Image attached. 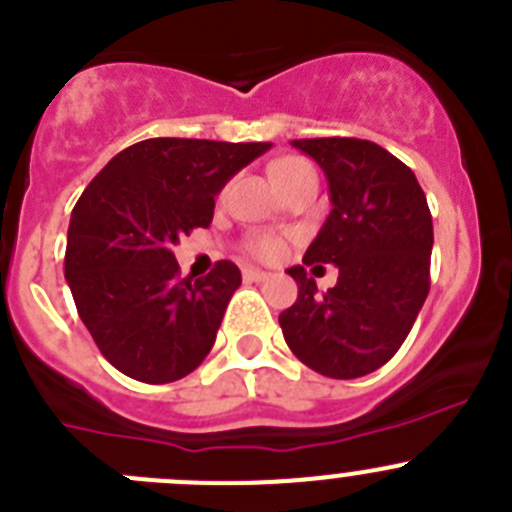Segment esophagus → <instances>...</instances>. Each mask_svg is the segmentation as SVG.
Returning <instances> with one entry per match:
<instances>
[{"mask_svg": "<svg viewBox=\"0 0 512 512\" xmlns=\"http://www.w3.org/2000/svg\"><path fill=\"white\" fill-rule=\"evenodd\" d=\"M242 278L250 280V283H262V280L270 278V272L257 270V267H245V270H242Z\"/></svg>", "mask_w": 512, "mask_h": 512, "instance_id": "esophagus-1", "label": "esophagus"}]
</instances>
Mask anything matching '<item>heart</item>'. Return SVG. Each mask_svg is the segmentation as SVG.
Returning <instances> with one entry per match:
<instances>
[{
    "instance_id": "1",
    "label": "heart",
    "mask_w": 512,
    "mask_h": 512,
    "mask_svg": "<svg viewBox=\"0 0 512 512\" xmlns=\"http://www.w3.org/2000/svg\"><path fill=\"white\" fill-rule=\"evenodd\" d=\"M305 166L308 164L300 159H280L272 164L270 174L272 179H275V176L290 174V171L305 169ZM245 252L247 255L257 257V260L272 262V260H278V257L285 252V240L283 237H278V234H260V237H252V240L245 242Z\"/></svg>"
}]
</instances>
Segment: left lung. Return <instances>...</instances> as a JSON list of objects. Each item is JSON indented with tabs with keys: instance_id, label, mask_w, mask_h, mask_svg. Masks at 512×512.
Segmentation results:
<instances>
[{
	"instance_id": "1",
	"label": "left lung",
	"mask_w": 512,
	"mask_h": 512,
	"mask_svg": "<svg viewBox=\"0 0 512 512\" xmlns=\"http://www.w3.org/2000/svg\"><path fill=\"white\" fill-rule=\"evenodd\" d=\"M290 143L321 166L333 204L303 262L336 265L338 283L318 295L305 267H290L298 300L280 313V328L308 369L358 379L399 351L427 300L432 214L414 171L379 143Z\"/></svg>"
}]
</instances>
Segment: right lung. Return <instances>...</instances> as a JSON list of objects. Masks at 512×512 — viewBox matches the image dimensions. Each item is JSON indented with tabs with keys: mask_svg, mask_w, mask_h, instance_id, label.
<instances>
[{
	"mask_svg": "<svg viewBox=\"0 0 512 512\" xmlns=\"http://www.w3.org/2000/svg\"><path fill=\"white\" fill-rule=\"evenodd\" d=\"M272 143L148 138L123 148L80 194L65 280L108 364L143 384L184 379L212 351L240 267L179 278L174 245L209 227L214 197Z\"/></svg>",
	"mask_w": 512,
	"mask_h": 512,
	"instance_id": "1",
	"label": "right lung"
}]
</instances>
